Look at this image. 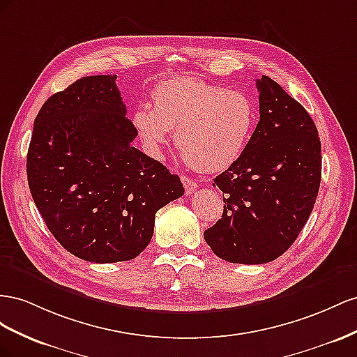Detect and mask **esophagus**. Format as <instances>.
Here are the masks:
<instances>
[{"label":"esophagus","mask_w":357,"mask_h":357,"mask_svg":"<svg viewBox=\"0 0 357 357\" xmlns=\"http://www.w3.org/2000/svg\"><path fill=\"white\" fill-rule=\"evenodd\" d=\"M182 184H184V187H185V195H192V192L197 190L196 182L187 176H182Z\"/></svg>","instance_id":"esophagus-1"}]
</instances>
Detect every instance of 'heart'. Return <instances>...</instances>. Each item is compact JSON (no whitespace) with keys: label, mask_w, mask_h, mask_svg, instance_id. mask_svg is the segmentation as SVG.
I'll list each match as a JSON object with an SVG mask.
<instances>
[{"label":"heart","mask_w":357,"mask_h":357,"mask_svg":"<svg viewBox=\"0 0 357 357\" xmlns=\"http://www.w3.org/2000/svg\"><path fill=\"white\" fill-rule=\"evenodd\" d=\"M152 97L154 105L142 103L131 118L142 145L160 158L175 131L181 154L200 172L235 165L256 128V106L241 91L179 77L161 82Z\"/></svg>","instance_id":"heart-1"}]
</instances>
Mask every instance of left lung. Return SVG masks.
<instances>
[{
    "mask_svg": "<svg viewBox=\"0 0 357 357\" xmlns=\"http://www.w3.org/2000/svg\"><path fill=\"white\" fill-rule=\"evenodd\" d=\"M260 121L241 158L213 179L224 211L203 236L222 260L278 259L307 224L321 181L319 131L305 107L268 76L257 79Z\"/></svg>",
    "mask_w": 357,
    "mask_h": 357,
    "instance_id": "8db88e82",
    "label": "left lung"
}]
</instances>
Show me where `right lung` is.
Listing matches in <instances>:
<instances>
[{
    "instance_id": "obj_1",
    "label": "right lung",
    "mask_w": 357,
    "mask_h": 357,
    "mask_svg": "<svg viewBox=\"0 0 357 357\" xmlns=\"http://www.w3.org/2000/svg\"><path fill=\"white\" fill-rule=\"evenodd\" d=\"M116 76H86L47 98L34 121L28 185L55 239L93 263L137 257L155 213L184 195L178 175L131 142Z\"/></svg>"
}]
</instances>
